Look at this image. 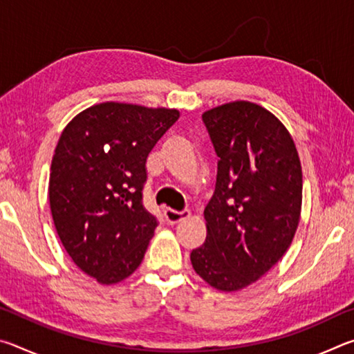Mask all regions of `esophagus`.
I'll use <instances>...</instances> for the list:
<instances>
[{
  "mask_svg": "<svg viewBox=\"0 0 354 354\" xmlns=\"http://www.w3.org/2000/svg\"><path fill=\"white\" fill-rule=\"evenodd\" d=\"M165 220L169 221V223H178V221H181L184 218H187L190 215L189 209H183V211H175V209H165Z\"/></svg>",
  "mask_w": 354,
  "mask_h": 354,
  "instance_id": "1",
  "label": "esophagus"
}]
</instances>
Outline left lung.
Returning <instances> with one entry per match:
<instances>
[{
    "label": "left lung",
    "instance_id": "obj_1",
    "mask_svg": "<svg viewBox=\"0 0 354 354\" xmlns=\"http://www.w3.org/2000/svg\"><path fill=\"white\" fill-rule=\"evenodd\" d=\"M217 154L206 242L190 253L218 290L243 289L284 256L301 211V164L289 131L263 107L234 101L203 113Z\"/></svg>",
    "mask_w": 354,
    "mask_h": 354
}]
</instances>
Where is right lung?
I'll use <instances>...</instances> for the list:
<instances>
[{"label":"right lung","mask_w":354,"mask_h":354,"mask_svg":"<svg viewBox=\"0 0 354 354\" xmlns=\"http://www.w3.org/2000/svg\"><path fill=\"white\" fill-rule=\"evenodd\" d=\"M178 118L176 109L103 103L62 131L50 175L53 220L73 262L101 284L128 278L145 256L158 226L143 206L147 159Z\"/></svg>","instance_id":"obj_1"}]
</instances>
